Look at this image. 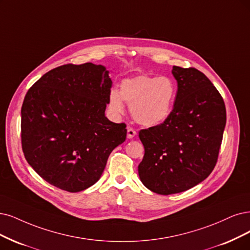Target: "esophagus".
I'll return each mask as SVG.
<instances>
[{"instance_id": "obj_1", "label": "esophagus", "mask_w": 250, "mask_h": 250, "mask_svg": "<svg viewBox=\"0 0 250 250\" xmlns=\"http://www.w3.org/2000/svg\"><path fill=\"white\" fill-rule=\"evenodd\" d=\"M137 135V132L134 130V128L132 127H127V134H126V137L128 138V139H133V138Z\"/></svg>"}]
</instances>
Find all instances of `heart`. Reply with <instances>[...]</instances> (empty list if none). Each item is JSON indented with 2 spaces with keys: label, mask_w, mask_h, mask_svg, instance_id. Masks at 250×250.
I'll return each instance as SVG.
<instances>
[{
  "label": "heart",
  "mask_w": 250,
  "mask_h": 250,
  "mask_svg": "<svg viewBox=\"0 0 250 250\" xmlns=\"http://www.w3.org/2000/svg\"><path fill=\"white\" fill-rule=\"evenodd\" d=\"M175 98L176 85L171 78L141 75L125 79L119 91L111 90L108 106L112 114L119 116L125 112V101L130 105L131 114L138 124L155 126L168 119Z\"/></svg>",
  "instance_id": "obj_1"
}]
</instances>
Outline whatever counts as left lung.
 Instances as JSON below:
<instances>
[{
  "label": "left lung",
  "mask_w": 250,
  "mask_h": 250,
  "mask_svg": "<svg viewBox=\"0 0 250 250\" xmlns=\"http://www.w3.org/2000/svg\"><path fill=\"white\" fill-rule=\"evenodd\" d=\"M172 74L178 89L170 116L139 133L145 153L138 173L160 195L188 190L209 176L227 122L225 102L205 74L177 66Z\"/></svg>",
  "instance_id": "obj_1"
}]
</instances>
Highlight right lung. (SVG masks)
<instances>
[{
	"mask_svg": "<svg viewBox=\"0 0 250 250\" xmlns=\"http://www.w3.org/2000/svg\"><path fill=\"white\" fill-rule=\"evenodd\" d=\"M112 80L102 64H63L37 81L21 107L26 162L51 186L70 192L100 179L110 153L125 142V124L105 116Z\"/></svg>",
	"mask_w": 250,
	"mask_h": 250,
	"instance_id": "obj_1",
	"label": "right lung"
}]
</instances>
